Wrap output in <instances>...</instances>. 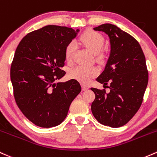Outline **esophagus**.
I'll return each mask as SVG.
<instances>
[{
  "instance_id": "1",
  "label": "esophagus",
  "mask_w": 157,
  "mask_h": 157,
  "mask_svg": "<svg viewBox=\"0 0 157 157\" xmlns=\"http://www.w3.org/2000/svg\"><path fill=\"white\" fill-rule=\"evenodd\" d=\"M82 89L83 91L87 90V89H89V87H88L87 86H86V85H82Z\"/></svg>"
}]
</instances>
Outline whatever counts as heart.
<instances>
[{
  "label": "heart",
  "instance_id": "1",
  "mask_svg": "<svg viewBox=\"0 0 157 157\" xmlns=\"http://www.w3.org/2000/svg\"><path fill=\"white\" fill-rule=\"evenodd\" d=\"M80 41L91 51L96 53L98 61L104 59V54L101 52L104 45V39L101 34L94 30H86L80 36ZM76 50L75 43L70 42L65 48V57L67 61H71ZM99 73L95 66L77 65L69 71V77L82 84H88Z\"/></svg>",
  "mask_w": 157,
  "mask_h": 157
}]
</instances>
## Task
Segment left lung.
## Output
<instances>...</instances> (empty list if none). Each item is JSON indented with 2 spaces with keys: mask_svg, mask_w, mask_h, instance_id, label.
<instances>
[{
  "mask_svg": "<svg viewBox=\"0 0 157 157\" xmlns=\"http://www.w3.org/2000/svg\"><path fill=\"white\" fill-rule=\"evenodd\" d=\"M109 38V57L97 81L110 84V92L91 88L95 94L91 109L102 124L119 127L126 124L142 105L148 82L145 56L136 39L117 26L104 24L94 27Z\"/></svg>",
  "mask_w": 157,
  "mask_h": 157,
  "instance_id": "1",
  "label": "left lung"
}]
</instances>
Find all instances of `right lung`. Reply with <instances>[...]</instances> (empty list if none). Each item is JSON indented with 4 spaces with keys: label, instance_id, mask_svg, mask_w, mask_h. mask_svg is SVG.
<instances>
[{
    "label": "right lung",
    "instance_id": "obj_1",
    "mask_svg": "<svg viewBox=\"0 0 157 157\" xmlns=\"http://www.w3.org/2000/svg\"><path fill=\"white\" fill-rule=\"evenodd\" d=\"M79 30L48 25L29 33L15 51L10 68L14 98L25 116L36 126L60 124L81 91L71 79L55 82L65 75V48Z\"/></svg>",
    "mask_w": 157,
    "mask_h": 157
}]
</instances>
